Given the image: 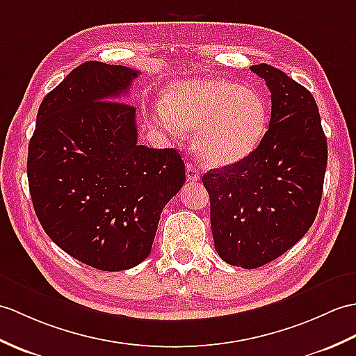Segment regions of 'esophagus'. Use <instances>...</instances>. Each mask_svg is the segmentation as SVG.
<instances>
[{"instance_id": "1", "label": "esophagus", "mask_w": 356, "mask_h": 356, "mask_svg": "<svg viewBox=\"0 0 356 356\" xmlns=\"http://www.w3.org/2000/svg\"><path fill=\"white\" fill-rule=\"evenodd\" d=\"M186 180L188 181L200 180V172H198L197 167H195L194 163H191V162L186 163Z\"/></svg>"}]
</instances>
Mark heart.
I'll list each match as a JSON object with an SVG mask.
<instances>
[{
    "label": "heart",
    "instance_id": "b5f03b06",
    "mask_svg": "<svg viewBox=\"0 0 356 356\" xmlns=\"http://www.w3.org/2000/svg\"><path fill=\"white\" fill-rule=\"evenodd\" d=\"M153 121L179 135L197 130L195 148L204 163L225 167L247 158L267 131L264 98L241 85L221 79L186 80L172 85Z\"/></svg>",
    "mask_w": 356,
    "mask_h": 356
}]
</instances>
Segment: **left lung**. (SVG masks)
I'll return each mask as SVG.
<instances>
[{"instance_id": "obj_1", "label": "left lung", "mask_w": 356, "mask_h": 356, "mask_svg": "<svg viewBox=\"0 0 356 356\" xmlns=\"http://www.w3.org/2000/svg\"><path fill=\"white\" fill-rule=\"evenodd\" d=\"M250 70L271 92L268 130L247 158L202 179L216 250L243 268L266 266L308 232L327 163V140L309 90L271 65Z\"/></svg>"}]
</instances>
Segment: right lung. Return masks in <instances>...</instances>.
<instances>
[{"instance_id":"1","label":"right lung","mask_w":356,"mask_h":356,"mask_svg":"<svg viewBox=\"0 0 356 356\" xmlns=\"http://www.w3.org/2000/svg\"><path fill=\"white\" fill-rule=\"evenodd\" d=\"M136 70L89 60L39 106L29 144L33 208L72 258L120 271L152 252L162 209L185 184L175 148L138 144L136 109L121 100Z\"/></svg>"}]
</instances>
